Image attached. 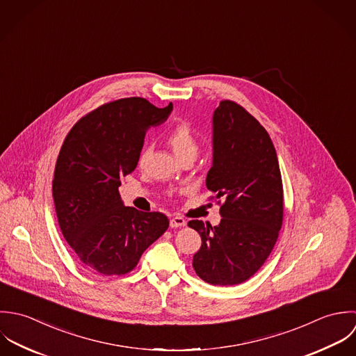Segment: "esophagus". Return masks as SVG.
Segmentation results:
<instances>
[{
	"mask_svg": "<svg viewBox=\"0 0 356 356\" xmlns=\"http://www.w3.org/2000/svg\"><path fill=\"white\" fill-rule=\"evenodd\" d=\"M186 224H187V221H186L183 217H180V216H176V217H172V218H170V227H172V228L184 227Z\"/></svg>",
	"mask_w": 356,
	"mask_h": 356,
	"instance_id": "esophagus-1",
	"label": "esophagus"
}]
</instances>
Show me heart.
I'll use <instances>...</instances> for the list:
<instances>
[{
    "mask_svg": "<svg viewBox=\"0 0 356 356\" xmlns=\"http://www.w3.org/2000/svg\"><path fill=\"white\" fill-rule=\"evenodd\" d=\"M166 142L170 145V148L173 149L175 155L179 159L186 155H190V154L197 155L198 142L193 134V129L187 124H179V125L173 127L166 135ZM145 154H147V148L143 149L142 154L139 156L140 163H143V161L145 159Z\"/></svg>",
    "mask_w": 356,
    "mask_h": 356,
    "instance_id": "heart-1",
    "label": "heart"
}]
</instances>
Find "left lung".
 Listing matches in <instances>:
<instances>
[{"label": "left lung", "instance_id": "left-lung-1", "mask_svg": "<svg viewBox=\"0 0 356 356\" xmlns=\"http://www.w3.org/2000/svg\"><path fill=\"white\" fill-rule=\"evenodd\" d=\"M212 128L213 159L207 187L224 204L218 225L188 222L202 238L193 267L208 284L232 286L260 270L278 239L284 218L282 177L270 135L243 107L220 102Z\"/></svg>", "mask_w": 356, "mask_h": 356}]
</instances>
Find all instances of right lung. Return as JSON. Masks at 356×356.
I'll return each instance as SVG.
<instances>
[{
	"mask_svg": "<svg viewBox=\"0 0 356 356\" xmlns=\"http://www.w3.org/2000/svg\"><path fill=\"white\" fill-rule=\"evenodd\" d=\"M172 110V103L158 108L143 97L120 99L81 118L62 145L52 183L58 221L96 274H128L169 227L165 214L125 207L118 187L138 166L145 132Z\"/></svg>",
	"mask_w": 356,
	"mask_h": 356,
	"instance_id": "add662e5",
	"label": "right lung"
}]
</instances>
